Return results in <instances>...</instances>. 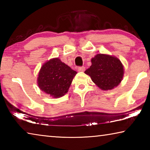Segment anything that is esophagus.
<instances>
[{"label":"esophagus","mask_w":150,"mask_h":150,"mask_svg":"<svg viewBox=\"0 0 150 150\" xmlns=\"http://www.w3.org/2000/svg\"><path fill=\"white\" fill-rule=\"evenodd\" d=\"M78 71H84L85 70V67H78L77 68Z\"/></svg>","instance_id":"esophagus-1"}]
</instances>
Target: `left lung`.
<instances>
[{
    "label": "left lung",
    "instance_id": "obj_1",
    "mask_svg": "<svg viewBox=\"0 0 150 150\" xmlns=\"http://www.w3.org/2000/svg\"><path fill=\"white\" fill-rule=\"evenodd\" d=\"M92 65L85 71L98 87L111 90L118 86L123 77V65L118 58L97 54L91 59Z\"/></svg>",
    "mask_w": 150,
    "mask_h": 150
}]
</instances>
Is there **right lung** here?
Returning a JSON list of instances; mask_svg holds the SVG:
<instances>
[{"label": "right lung", "instance_id": "right-lung-1", "mask_svg": "<svg viewBox=\"0 0 150 150\" xmlns=\"http://www.w3.org/2000/svg\"><path fill=\"white\" fill-rule=\"evenodd\" d=\"M59 58L48 61L40 71L38 84L40 89L54 98H59L67 93L73 77L77 74Z\"/></svg>", "mask_w": 150, "mask_h": 150}]
</instances>
